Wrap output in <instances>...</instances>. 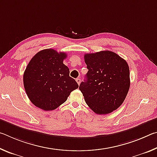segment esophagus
Returning <instances> with one entry per match:
<instances>
[{
	"mask_svg": "<svg viewBox=\"0 0 157 157\" xmlns=\"http://www.w3.org/2000/svg\"><path fill=\"white\" fill-rule=\"evenodd\" d=\"M76 82H77V83L78 84V85H79V84H80V82H81V79L79 78L76 79Z\"/></svg>",
	"mask_w": 157,
	"mask_h": 157,
	"instance_id": "obj_1",
	"label": "esophagus"
}]
</instances>
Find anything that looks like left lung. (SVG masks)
Listing matches in <instances>:
<instances>
[{"label":"left lung","mask_w":157,"mask_h":157,"mask_svg":"<svg viewBox=\"0 0 157 157\" xmlns=\"http://www.w3.org/2000/svg\"><path fill=\"white\" fill-rule=\"evenodd\" d=\"M88 72L79 89L97 114L111 113L123 104L130 86L129 68L116 53L105 50L84 55Z\"/></svg>","instance_id":"1"}]
</instances>
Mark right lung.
Listing matches in <instances>:
<instances>
[{"label":"right lung","instance_id":"obj_1","mask_svg":"<svg viewBox=\"0 0 157 157\" xmlns=\"http://www.w3.org/2000/svg\"><path fill=\"white\" fill-rule=\"evenodd\" d=\"M66 56L64 52L45 49L37 52L26 67L23 74L25 92L32 103L41 109H55L78 88L63 63Z\"/></svg>","mask_w":157,"mask_h":157}]
</instances>
